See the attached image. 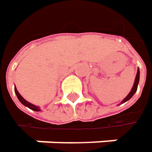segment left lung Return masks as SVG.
Masks as SVG:
<instances>
[{"label": "left lung", "mask_w": 152, "mask_h": 152, "mask_svg": "<svg viewBox=\"0 0 152 152\" xmlns=\"http://www.w3.org/2000/svg\"><path fill=\"white\" fill-rule=\"evenodd\" d=\"M139 74H140V72H139V69H137V75H136V78H135V81H134V85H133V86H132V90H131V92L130 93L125 97V99H123V101L121 102V104L125 103L126 101H128L134 94H135V92H137V85H138V82H139Z\"/></svg>", "instance_id": "left-lung-1"}]
</instances>
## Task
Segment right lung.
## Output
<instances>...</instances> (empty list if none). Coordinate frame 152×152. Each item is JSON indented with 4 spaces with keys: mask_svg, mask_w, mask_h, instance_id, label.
I'll return each mask as SVG.
<instances>
[{
    "mask_svg": "<svg viewBox=\"0 0 152 152\" xmlns=\"http://www.w3.org/2000/svg\"><path fill=\"white\" fill-rule=\"evenodd\" d=\"M15 92L16 93V96L17 98H18V99L20 100V102L22 104H24L25 106H27L28 108H30L31 110H33V111H35V112H39V111H40V109L39 108L38 106H36V105H34V104H33L29 103V102H27L26 99H23V97L19 93V92L17 91L16 87H15Z\"/></svg>",
    "mask_w": 152,
    "mask_h": 152,
    "instance_id": "add662e5",
    "label": "right lung"
}]
</instances>
